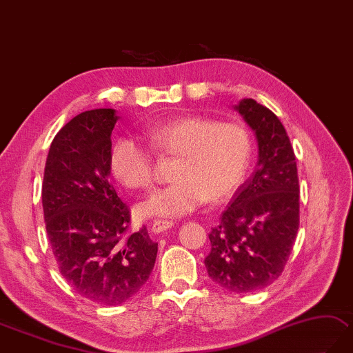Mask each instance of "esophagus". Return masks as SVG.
<instances>
[{"label":"esophagus","mask_w":353,"mask_h":353,"mask_svg":"<svg viewBox=\"0 0 353 353\" xmlns=\"http://www.w3.org/2000/svg\"><path fill=\"white\" fill-rule=\"evenodd\" d=\"M174 225L173 221H167V219H154L152 223V232L153 233H162L163 230H168Z\"/></svg>","instance_id":"1"}]
</instances>
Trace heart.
I'll list each match as a JSON object with an SVG mask.
<instances>
[{"instance_id":"heart-1","label":"heart","mask_w":353,"mask_h":353,"mask_svg":"<svg viewBox=\"0 0 353 353\" xmlns=\"http://www.w3.org/2000/svg\"><path fill=\"white\" fill-rule=\"evenodd\" d=\"M153 150L179 158L174 183L141 204L143 215L182 216L212 203L224 201L243 182L252 154V137L242 123L186 116L153 123L145 129ZM110 168L130 191H149L154 183L153 157L137 139L121 137L110 152Z\"/></svg>"}]
</instances>
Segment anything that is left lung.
<instances>
[{"instance_id": "obj_1", "label": "left lung", "mask_w": 353, "mask_h": 353, "mask_svg": "<svg viewBox=\"0 0 353 353\" xmlns=\"http://www.w3.org/2000/svg\"><path fill=\"white\" fill-rule=\"evenodd\" d=\"M256 132L259 162L209 234V276L233 293H250L283 274L299 228V179L288 132L254 99L236 106Z\"/></svg>"}]
</instances>
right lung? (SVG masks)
<instances>
[{
	"mask_svg": "<svg viewBox=\"0 0 353 353\" xmlns=\"http://www.w3.org/2000/svg\"><path fill=\"white\" fill-rule=\"evenodd\" d=\"M111 108L81 112L52 139L42 204L60 274L81 296L119 305L143 289L158 243L147 228L130 232V210L110 182Z\"/></svg>",
	"mask_w": 353,
	"mask_h": 353,
	"instance_id": "1",
	"label": "right lung"
}]
</instances>
